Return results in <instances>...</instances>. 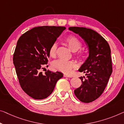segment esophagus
I'll return each mask as SVG.
<instances>
[{"mask_svg":"<svg viewBox=\"0 0 124 124\" xmlns=\"http://www.w3.org/2000/svg\"><path fill=\"white\" fill-rule=\"evenodd\" d=\"M63 76H64V77H70V78H71V77H72V76H70V75H66V74H64Z\"/></svg>","mask_w":124,"mask_h":124,"instance_id":"esophagus-1","label":"esophagus"}]
</instances>
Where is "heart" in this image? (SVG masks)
<instances>
[{
    "mask_svg": "<svg viewBox=\"0 0 124 124\" xmlns=\"http://www.w3.org/2000/svg\"><path fill=\"white\" fill-rule=\"evenodd\" d=\"M65 42L72 51L76 52L81 48L82 44L78 38L73 36H70L65 39ZM57 44L53 43L49 47V55L51 57H54L56 55ZM76 66V63L73 61H68L63 59H58L52 63V67L55 70L63 73L69 74L71 72L72 69Z\"/></svg>",
    "mask_w": 124,
    "mask_h": 124,
    "instance_id": "1",
    "label": "heart"
}]
</instances>
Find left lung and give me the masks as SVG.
I'll use <instances>...</instances> for the list:
<instances>
[{"label": "left lung", "mask_w": 124, "mask_h": 124, "mask_svg": "<svg viewBox=\"0 0 124 124\" xmlns=\"http://www.w3.org/2000/svg\"><path fill=\"white\" fill-rule=\"evenodd\" d=\"M68 29L85 40L89 50L88 57L78 70L85 73L86 77H80L82 83L74 93L81 102H91L103 93L112 73L110 47L108 42L92 29L78 27Z\"/></svg>", "instance_id": "8db88e82"}]
</instances>
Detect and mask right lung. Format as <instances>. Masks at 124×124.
Instances as JSON below:
<instances>
[{
	"mask_svg": "<svg viewBox=\"0 0 124 124\" xmlns=\"http://www.w3.org/2000/svg\"><path fill=\"white\" fill-rule=\"evenodd\" d=\"M66 29L64 27H35L18 39L13 55V63L19 84L27 95L36 100L48 97L63 73L41 69L47 64L49 49Z\"/></svg>",
	"mask_w": 124,
	"mask_h": 124,
	"instance_id": "1",
	"label": "right lung"
}]
</instances>
